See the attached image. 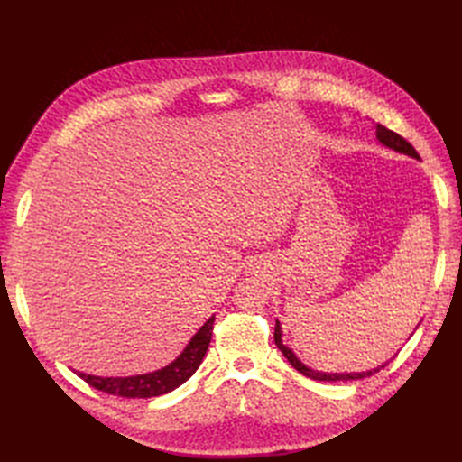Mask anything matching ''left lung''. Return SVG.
I'll list each match as a JSON object with an SVG mask.
<instances>
[{
  "instance_id": "obj_1",
  "label": "left lung",
  "mask_w": 462,
  "mask_h": 462,
  "mask_svg": "<svg viewBox=\"0 0 462 462\" xmlns=\"http://www.w3.org/2000/svg\"><path fill=\"white\" fill-rule=\"evenodd\" d=\"M375 138L380 141V144L387 146L389 150H395L399 153H407V156L414 158V160H420V156H418V152L411 146V143L404 141L402 136H399L397 133L389 131L387 127H383V125H375ZM283 331H282V324H279V319H275V333H273V339H275V345L279 351L283 353V356L289 360V365L299 370L302 375L306 377H312V380H318V382H346V380H362V377H368L375 372H380L385 365L377 366V368H372V370H366V372H319V370H312L304 365V362L299 360V356L292 353V348H289L287 345H283Z\"/></svg>"
}]
</instances>
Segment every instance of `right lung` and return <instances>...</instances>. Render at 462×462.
<instances>
[{"instance_id":"1","label":"right lung","mask_w":462,"mask_h":462,"mask_svg":"<svg viewBox=\"0 0 462 462\" xmlns=\"http://www.w3.org/2000/svg\"><path fill=\"white\" fill-rule=\"evenodd\" d=\"M214 319L216 316L209 318L206 324L192 335V339L183 348V353H180L173 362H170V365L156 372L127 375V377H102V375H90L82 372H77V374L87 383L109 395L127 397V399H148V397L165 395L175 387L183 385L202 365V358L208 351L209 339H212Z\"/></svg>"}]
</instances>
